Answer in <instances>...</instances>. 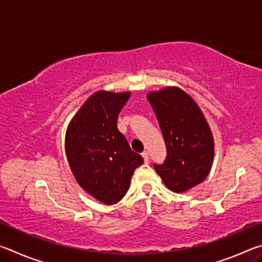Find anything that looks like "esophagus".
<instances>
[{
    "mask_svg": "<svg viewBox=\"0 0 262 262\" xmlns=\"http://www.w3.org/2000/svg\"><path fill=\"white\" fill-rule=\"evenodd\" d=\"M142 156H143L145 163L149 162V152H148V151H143V152H142Z\"/></svg>",
    "mask_w": 262,
    "mask_h": 262,
    "instance_id": "esophagus-1",
    "label": "esophagus"
}]
</instances>
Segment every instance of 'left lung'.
<instances>
[{
  "label": "left lung",
  "instance_id": "obj_1",
  "mask_svg": "<svg viewBox=\"0 0 262 262\" xmlns=\"http://www.w3.org/2000/svg\"><path fill=\"white\" fill-rule=\"evenodd\" d=\"M147 98L161 127L166 147L163 164H154L167 188L186 192L206 179L214 157V140L205 117L178 88H165Z\"/></svg>",
  "mask_w": 262,
  "mask_h": 262
}]
</instances>
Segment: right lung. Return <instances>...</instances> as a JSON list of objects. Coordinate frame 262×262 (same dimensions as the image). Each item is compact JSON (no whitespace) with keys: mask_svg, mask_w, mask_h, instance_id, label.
I'll return each mask as SVG.
<instances>
[{"mask_svg":"<svg viewBox=\"0 0 262 262\" xmlns=\"http://www.w3.org/2000/svg\"><path fill=\"white\" fill-rule=\"evenodd\" d=\"M129 97L130 92H96L75 115L66 135V152L77 183L105 205L125 196L135 168L144 162L117 126Z\"/></svg>","mask_w":262,"mask_h":262,"instance_id":"1","label":"right lung"}]
</instances>
